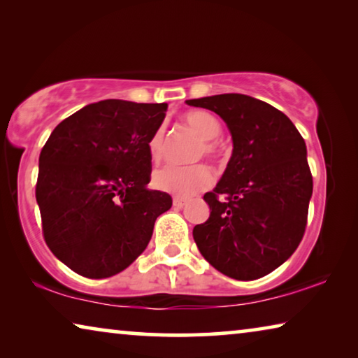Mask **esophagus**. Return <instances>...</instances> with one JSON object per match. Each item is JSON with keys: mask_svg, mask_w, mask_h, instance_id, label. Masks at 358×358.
<instances>
[{"mask_svg": "<svg viewBox=\"0 0 358 358\" xmlns=\"http://www.w3.org/2000/svg\"><path fill=\"white\" fill-rule=\"evenodd\" d=\"M186 206V201L181 199V197H175L173 199V207L175 208H183Z\"/></svg>", "mask_w": 358, "mask_h": 358, "instance_id": "esophagus-1", "label": "esophagus"}]
</instances>
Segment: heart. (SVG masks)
<instances>
[{
    "label": "heart",
    "instance_id": "1",
    "mask_svg": "<svg viewBox=\"0 0 358 358\" xmlns=\"http://www.w3.org/2000/svg\"><path fill=\"white\" fill-rule=\"evenodd\" d=\"M185 121L194 130L197 137L203 140L201 152L212 156L215 152V145L210 140H215L221 134V122L212 113L194 110L185 115ZM148 151L152 161H161L164 155V127H157L152 132L148 141ZM213 181L212 170L206 164H194L189 167L166 166L157 169L152 173V185L157 189L180 197H189L196 192L208 188Z\"/></svg>",
    "mask_w": 358,
    "mask_h": 358
}]
</instances>
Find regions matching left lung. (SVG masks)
<instances>
[{
  "mask_svg": "<svg viewBox=\"0 0 358 358\" xmlns=\"http://www.w3.org/2000/svg\"><path fill=\"white\" fill-rule=\"evenodd\" d=\"M186 103L217 113L232 138L228 167L203 196L210 217L192 229L196 245L221 274L259 279L285 263L303 239L312 196L304 140L282 111L248 95Z\"/></svg>",
  "mask_w": 358,
  "mask_h": 358,
  "instance_id": "1",
  "label": "left lung"
}]
</instances>
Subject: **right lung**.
<instances>
[{"mask_svg": "<svg viewBox=\"0 0 358 358\" xmlns=\"http://www.w3.org/2000/svg\"><path fill=\"white\" fill-rule=\"evenodd\" d=\"M167 103L108 99L57 126L39 155L36 202L44 241L79 275L105 279L134 263L172 207L150 189L148 141Z\"/></svg>", "mask_w": 358, "mask_h": 358, "instance_id": "obj_1", "label": "right lung"}]
</instances>
